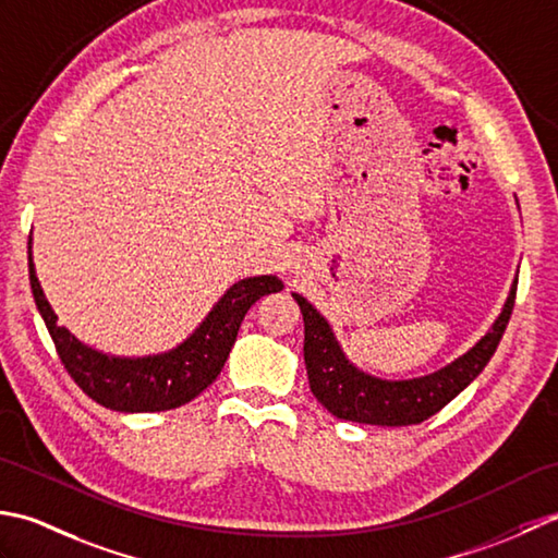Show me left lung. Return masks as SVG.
Returning <instances> with one entry per match:
<instances>
[{"label": "left lung", "mask_w": 558, "mask_h": 558, "mask_svg": "<svg viewBox=\"0 0 558 558\" xmlns=\"http://www.w3.org/2000/svg\"><path fill=\"white\" fill-rule=\"evenodd\" d=\"M515 289L518 279L510 287L508 301L501 315L496 317L494 327L468 354L454 359L446 368L414 380H380L359 371L344 356L325 317L303 295L293 293L303 313V359L313 395L329 414L347 418V422L373 426H412L426 422L428 416L440 412L442 407L468 388L476 375L484 371L488 359L494 356L506 332L510 313H513Z\"/></svg>", "instance_id": "1"}]
</instances>
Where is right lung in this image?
Segmentation results:
<instances>
[{"label": "right lung", "mask_w": 558, "mask_h": 558, "mask_svg": "<svg viewBox=\"0 0 558 558\" xmlns=\"http://www.w3.org/2000/svg\"><path fill=\"white\" fill-rule=\"evenodd\" d=\"M28 277L38 313L54 342L66 373L90 400L116 412H166L207 390L221 373L238 337L245 313L259 295L281 291L277 277H247L221 295L204 323L183 344L156 356H108L78 342L70 329L57 325V315L40 289L31 257L28 238Z\"/></svg>", "instance_id": "add662e5"}]
</instances>
